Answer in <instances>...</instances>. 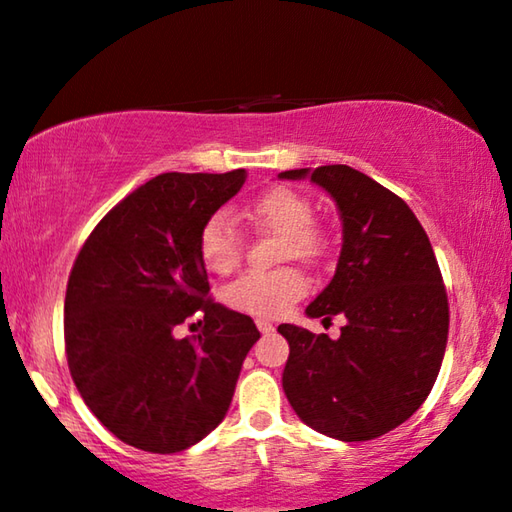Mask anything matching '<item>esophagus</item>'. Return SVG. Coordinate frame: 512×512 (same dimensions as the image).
<instances>
[{"mask_svg":"<svg viewBox=\"0 0 512 512\" xmlns=\"http://www.w3.org/2000/svg\"><path fill=\"white\" fill-rule=\"evenodd\" d=\"M257 329L262 331V334H273V329L276 327H273L269 320H257Z\"/></svg>","mask_w":512,"mask_h":512,"instance_id":"1","label":"esophagus"}]
</instances>
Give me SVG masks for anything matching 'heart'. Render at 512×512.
Returning a JSON list of instances; mask_svg holds the SVG:
<instances>
[{"mask_svg":"<svg viewBox=\"0 0 512 512\" xmlns=\"http://www.w3.org/2000/svg\"><path fill=\"white\" fill-rule=\"evenodd\" d=\"M246 220L257 229L280 236L278 259L311 262L325 250L322 234L313 227V206L290 187H273L250 201ZM199 257L208 271L229 273L241 262V234L225 213H213L199 229ZM306 278L297 269L243 273L225 290V301L236 311L278 318L306 294Z\"/></svg>","mask_w":512,"mask_h":512,"instance_id":"b5f03b06","label":"heart"}]
</instances>
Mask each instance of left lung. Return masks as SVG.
Here are the masks:
<instances>
[{
	"label": "left lung",
	"instance_id": "8db88e82",
	"mask_svg": "<svg viewBox=\"0 0 512 512\" xmlns=\"http://www.w3.org/2000/svg\"><path fill=\"white\" fill-rule=\"evenodd\" d=\"M278 178H311L343 222L336 273L306 315H343L345 327L338 338L278 327L290 343L285 397L320 434L371 441L406 422L441 371L450 313L434 248L406 201L362 171L329 164Z\"/></svg>",
	"mask_w": 512,
	"mask_h": 512
}]
</instances>
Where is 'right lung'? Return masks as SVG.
<instances>
[{
    "label": "right lung",
    "instance_id": "add662e5",
    "mask_svg": "<svg viewBox=\"0 0 512 512\" xmlns=\"http://www.w3.org/2000/svg\"><path fill=\"white\" fill-rule=\"evenodd\" d=\"M246 178V169L155 176L104 215L76 257L64 297L69 371L122 443L169 455L225 420L259 331L208 299L197 241ZM197 312L205 331L176 339Z\"/></svg>",
    "mask_w": 512,
    "mask_h": 512
}]
</instances>
